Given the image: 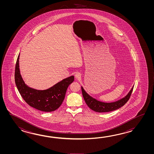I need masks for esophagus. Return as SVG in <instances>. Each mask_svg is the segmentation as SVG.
Masks as SVG:
<instances>
[{
	"label": "esophagus",
	"instance_id": "esophagus-1",
	"mask_svg": "<svg viewBox=\"0 0 154 154\" xmlns=\"http://www.w3.org/2000/svg\"><path fill=\"white\" fill-rule=\"evenodd\" d=\"M82 76V74L80 72H76L75 74V78L76 79H80Z\"/></svg>",
	"mask_w": 154,
	"mask_h": 154
}]
</instances>
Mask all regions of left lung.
Instances as JSON below:
<instances>
[{
  "label": "left lung",
  "mask_w": 154,
  "mask_h": 154,
  "mask_svg": "<svg viewBox=\"0 0 154 154\" xmlns=\"http://www.w3.org/2000/svg\"><path fill=\"white\" fill-rule=\"evenodd\" d=\"M133 88L134 86L131 88V91L129 92L127 95H126L125 97L117 101L111 103H105L99 101L95 98L92 97L91 96H90L85 91L82 86V91L84 99L89 108L97 112H108L115 111L123 106L130 98Z\"/></svg>",
  "instance_id": "8db88e82"
}]
</instances>
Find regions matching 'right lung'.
<instances>
[{"label": "right lung", "mask_w": 154, "mask_h": 154, "mask_svg": "<svg viewBox=\"0 0 154 154\" xmlns=\"http://www.w3.org/2000/svg\"><path fill=\"white\" fill-rule=\"evenodd\" d=\"M19 54L15 70V82L20 95L26 103L33 108L43 112L54 111L59 108L65 98L69 85L73 82L71 76L45 90H38L26 85L20 74Z\"/></svg>", "instance_id": "obj_1"}]
</instances>
